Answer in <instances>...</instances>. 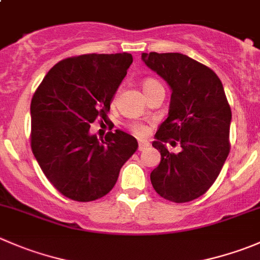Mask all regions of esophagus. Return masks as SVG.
<instances>
[{
	"mask_svg": "<svg viewBox=\"0 0 260 260\" xmlns=\"http://www.w3.org/2000/svg\"><path fill=\"white\" fill-rule=\"evenodd\" d=\"M148 146H150V143L146 142V141H140V142H138V150L143 151V150H146Z\"/></svg>",
	"mask_w": 260,
	"mask_h": 260,
	"instance_id": "34e87169",
	"label": "esophagus"
}]
</instances>
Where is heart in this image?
Masks as SVG:
<instances>
[{
  "mask_svg": "<svg viewBox=\"0 0 260 260\" xmlns=\"http://www.w3.org/2000/svg\"><path fill=\"white\" fill-rule=\"evenodd\" d=\"M158 84H160V82L156 81V80H153V79L145 80V82H143V91H146L147 89H150V87L155 86V85H158ZM128 127H129V129L137 136H145L146 132H147V128H146V125L142 124V123H140V122L129 123V125H128Z\"/></svg>",
  "mask_w": 260,
  "mask_h": 260,
  "instance_id": "1",
  "label": "heart"
}]
</instances>
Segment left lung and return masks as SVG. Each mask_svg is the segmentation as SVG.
<instances>
[{"instance_id":"1","label":"left lung","mask_w":260,"mask_h":260,"mask_svg":"<svg viewBox=\"0 0 260 260\" xmlns=\"http://www.w3.org/2000/svg\"><path fill=\"white\" fill-rule=\"evenodd\" d=\"M142 59L173 91L152 143L161 161L151 183L165 200L190 202L212 186L230 152L231 109L222 82L210 67L181 53H143ZM168 142L180 145L181 152L170 153Z\"/></svg>"}]
</instances>
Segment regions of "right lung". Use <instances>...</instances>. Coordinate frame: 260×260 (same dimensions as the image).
Listing matches in <instances>:
<instances>
[{
    "label": "right lung",
    "instance_id": "1",
    "mask_svg": "<svg viewBox=\"0 0 260 260\" xmlns=\"http://www.w3.org/2000/svg\"><path fill=\"white\" fill-rule=\"evenodd\" d=\"M132 62L129 53L66 58L32 95L31 151L50 184L70 200L104 197L137 151V140L123 131L108 132L102 141L89 132L95 120L109 122L110 103Z\"/></svg>",
    "mask_w": 260,
    "mask_h": 260
}]
</instances>
